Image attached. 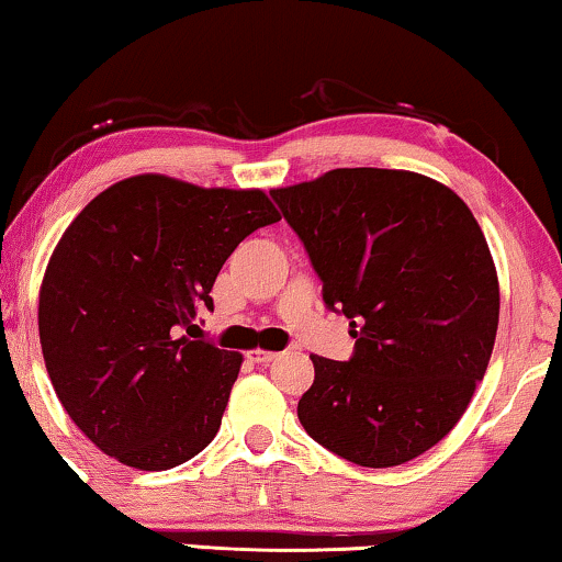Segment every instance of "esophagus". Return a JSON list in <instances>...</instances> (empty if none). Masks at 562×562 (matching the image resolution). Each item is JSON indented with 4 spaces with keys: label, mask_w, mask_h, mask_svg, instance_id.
<instances>
[{
    "label": "esophagus",
    "mask_w": 562,
    "mask_h": 562,
    "mask_svg": "<svg viewBox=\"0 0 562 562\" xmlns=\"http://www.w3.org/2000/svg\"><path fill=\"white\" fill-rule=\"evenodd\" d=\"M276 356H279V352H273V350H260V348L248 352V358L252 360V363H263V366L271 363V360H276Z\"/></svg>",
    "instance_id": "esophagus-1"
}]
</instances>
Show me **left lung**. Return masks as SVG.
Returning a JSON list of instances; mask_svg holds the SVG:
<instances>
[{
	"mask_svg": "<svg viewBox=\"0 0 562 562\" xmlns=\"http://www.w3.org/2000/svg\"><path fill=\"white\" fill-rule=\"evenodd\" d=\"M271 196L356 337L345 363L310 356L299 422L363 468L422 456L463 417L496 340V266L473 212L445 183L391 168H335Z\"/></svg>",
	"mask_w": 562,
	"mask_h": 562,
	"instance_id": "8db88e82",
	"label": "left lung"
}]
</instances>
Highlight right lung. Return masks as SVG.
<instances>
[{
	"label": "right lung",
	"instance_id": "obj_1",
	"mask_svg": "<svg viewBox=\"0 0 562 562\" xmlns=\"http://www.w3.org/2000/svg\"><path fill=\"white\" fill-rule=\"evenodd\" d=\"M281 214L260 189L130 176L83 206L45 268L37 329L74 425L137 471L214 440L240 352L188 335L233 250Z\"/></svg>",
	"mask_w": 562,
	"mask_h": 562
}]
</instances>
